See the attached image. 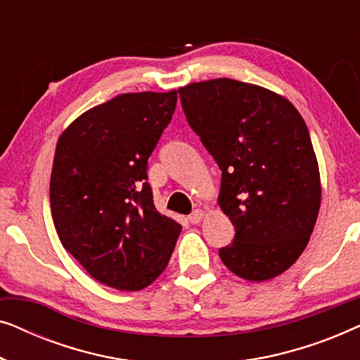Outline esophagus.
<instances>
[{
	"label": "esophagus",
	"instance_id": "obj_1",
	"mask_svg": "<svg viewBox=\"0 0 360 360\" xmlns=\"http://www.w3.org/2000/svg\"><path fill=\"white\" fill-rule=\"evenodd\" d=\"M203 216H205V211L203 210H195L193 213L190 214V223H193V224H198L201 219H203Z\"/></svg>",
	"mask_w": 360,
	"mask_h": 360
}]
</instances>
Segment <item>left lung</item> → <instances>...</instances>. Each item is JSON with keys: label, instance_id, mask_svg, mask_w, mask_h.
<instances>
[{"label": "left lung", "instance_id": "8db88e82", "mask_svg": "<svg viewBox=\"0 0 360 360\" xmlns=\"http://www.w3.org/2000/svg\"><path fill=\"white\" fill-rule=\"evenodd\" d=\"M181 106L218 162V205L236 228L219 249L231 272L264 282L307 248L321 205L316 154L302 115L267 88L214 78L179 88Z\"/></svg>", "mask_w": 360, "mask_h": 360}]
</instances>
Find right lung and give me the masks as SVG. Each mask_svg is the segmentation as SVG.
<instances>
[{
	"label": "right lung",
	"instance_id": "1",
	"mask_svg": "<svg viewBox=\"0 0 360 360\" xmlns=\"http://www.w3.org/2000/svg\"><path fill=\"white\" fill-rule=\"evenodd\" d=\"M176 90L122 93L78 116L57 141L51 210L58 239L93 278L137 292L164 272L181 226L160 214L147 160Z\"/></svg>",
	"mask_w": 360,
	"mask_h": 360
}]
</instances>
